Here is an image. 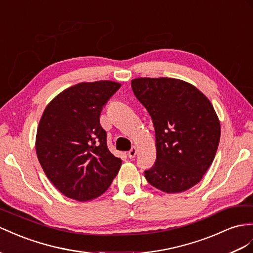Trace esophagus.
Listing matches in <instances>:
<instances>
[{
	"label": "esophagus",
	"instance_id": "1",
	"mask_svg": "<svg viewBox=\"0 0 253 253\" xmlns=\"http://www.w3.org/2000/svg\"><path fill=\"white\" fill-rule=\"evenodd\" d=\"M135 155H137V148H135V147H132L131 150L128 152V157L130 158V159H132V158H134V157H135Z\"/></svg>",
	"mask_w": 253,
	"mask_h": 253
}]
</instances>
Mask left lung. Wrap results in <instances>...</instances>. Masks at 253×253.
<instances>
[{
	"label": "left lung",
	"mask_w": 253,
	"mask_h": 253,
	"mask_svg": "<svg viewBox=\"0 0 253 253\" xmlns=\"http://www.w3.org/2000/svg\"><path fill=\"white\" fill-rule=\"evenodd\" d=\"M133 94L150 113L157 157L144 172L167 193L188 190L211 167L220 141V122L211 102L192 84L174 78H137Z\"/></svg>",
	"instance_id": "1"
}]
</instances>
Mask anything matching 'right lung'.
I'll return each mask as SVG.
<instances>
[{
	"label": "right lung",
	"instance_id": "add662e5",
	"mask_svg": "<svg viewBox=\"0 0 253 253\" xmlns=\"http://www.w3.org/2000/svg\"><path fill=\"white\" fill-rule=\"evenodd\" d=\"M121 83L81 82L64 89L42 115L36 154L55 188L80 202L105 192L119 173L122 159L108 150L100 112Z\"/></svg>",
	"mask_w": 253,
	"mask_h": 253
}]
</instances>
